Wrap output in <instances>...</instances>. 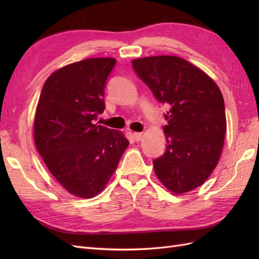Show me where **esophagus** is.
<instances>
[{"label":"esophagus","instance_id":"esophagus-1","mask_svg":"<svg viewBox=\"0 0 259 259\" xmlns=\"http://www.w3.org/2000/svg\"><path fill=\"white\" fill-rule=\"evenodd\" d=\"M133 136H134L136 142H140V140H142V138H143L142 133H134V134H133Z\"/></svg>","mask_w":259,"mask_h":259}]
</instances>
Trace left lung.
I'll return each mask as SVG.
<instances>
[{
  "mask_svg": "<svg viewBox=\"0 0 259 259\" xmlns=\"http://www.w3.org/2000/svg\"><path fill=\"white\" fill-rule=\"evenodd\" d=\"M133 69L156 100L169 107L163 127L166 150L153 161L155 175L171 192L191 191L208 178L222 154L226 113L221 90L176 56L134 59Z\"/></svg>",
  "mask_w": 259,
  "mask_h": 259,
  "instance_id": "8db88e82",
  "label": "left lung"
}]
</instances>
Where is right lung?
<instances>
[{
    "mask_svg": "<svg viewBox=\"0 0 259 259\" xmlns=\"http://www.w3.org/2000/svg\"><path fill=\"white\" fill-rule=\"evenodd\" d=\"M116 60L89 58L62 67L44 83L34 117V143L52 175L75 197L103 191L125 149L123 133L95 124Z\"/></svg>",
    "mask_w": 259,
    "mask_h": 259,
    "instance_id": "add662e5",
    "label": "right lung"
}]
</instances>
